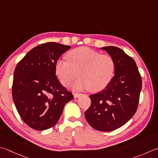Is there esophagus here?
<instances>
[{
    "label": "esophagus",
    "mask_w": 158,
    "mask_h": 158,
    "mask_svg": "<svg viewBox=\"0 0 158 158\" xmlns=\"http://www.w3.org/2000/svg\"><path fill=\"white\" fill-rule=\"evenodd\" d=\"M73 96H74V98H78V97H80V96H81V94H77V93H75V94H73Z\"/></svg>",
    "instance_id": "34e87169"
}]
</instances>
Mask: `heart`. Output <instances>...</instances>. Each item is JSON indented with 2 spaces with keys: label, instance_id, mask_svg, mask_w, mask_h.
<instances>
[{
  "label": "heart",
  "instance_id": "1",
  "mask_svg": "<svg viewBox=\"0 0 158 158\" xmlns=\"http://www.w3.org/2000/svg\"><path fill=\"white\" fill-rule=\"evenodd\" d=\"M66 60H57L55 70L61 84L67 86L77 76L74 83L75 90L89 89L99 92L109 84L115 71L114 59L85 46L74 48L68 52Z\"/></svg>",
  "mask_w": 158,
  "mask_h": 158
}]
</instances>
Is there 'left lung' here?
<instances>
[{
	"instance_id": "obj_1",
	"label": "left lung",
	"mask_w": 158,
	"mask_h": 158,
	"mask_svg": "<svg viewBox=\"0 0 158 158\" xmlns=\"http://www.w3.org/2000/svg\"><path fill=\"white\" fill-rule=\"evenodd\" d=\"M115 62L114 76L107 87L89 95L91 106L85 117L92 127L101 131L118 129L130 120L136 112L142 79L134 60L116 46H105Z\"/></svg>"
}]
</instances>
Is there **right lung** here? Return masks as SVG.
I'll return each mask as SVG.
<instances>
[{"instance_id": "add662e5", "label": "right lung", "mask_w": 158, "mask_h": 158, "mask_svg": "<svg viewBox=\"0 0 158 158\" xmlns=\"http://www.w3.org/2000/svg\"><path fill=\"white\" fill-rule=\"evenodd\" d=\"M70 46L47 42L33 48L18 62L14 73L12 97L18 114L35 130L53 127L64 107L73 98L59 81L55 65Z\"/></svg>"}]
</instances>
